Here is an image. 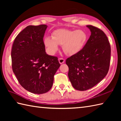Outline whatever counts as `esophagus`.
<instances>
[{
	"label": "esophagus",
	"instance_id": "esophagus-1",
	"mask_svg": "<svg viewBox=\"0 0 121 121\" xmlns=\"http://www.w3.org/2000/svg\"><path fill=\"white\" fill-rule=\"evenodd\" d=\"M65 60L63 58H60L59 59V63H60V64L63 63L64 62H65Z\"/></svg>",
	"mask_w": 121,
	"mask_h": 121
}]
</instances>
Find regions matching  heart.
<instances>
[{
  "label": "heart",
  "mask_w": 121,
  "mask_h": 121,
  "mask_svg": "<svg viewBox=\"0 0 121 121\" xmlns=\"http://www.w3.org/2000/svg\"><path fill=\"white\" fill-rule=\"evenodd\" d=\"M87 40V35L82 30L59 29L52 33V37L44 39L48 51L53 54L58 49V45H62L64 52L67 55L73 56L83 48Z\"/></svg>",
  "instance_id": "1"
}]
</instances>
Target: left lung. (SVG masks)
<instances>
[{
    "label": "left lung",
    "mask_w": 121,
    "mask_h": 121,
    "mask_svg": "<svg viewBox=\"0 0 121 121\" xmlns=\"http://www.w3.org/2000/svg\"><path fill=\"white\" fill-rule=\"evenodd\" d=\"M91 35L78 53L66 60L68 76L73 87L80 91L91 88L108 72L111 47L105 33L98 28L87 25Z\"/></svg>",
    "instance_id": "left-lung-1"
}]
</instances>
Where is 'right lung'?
Masks as SVG:
<instances>
[{"label": "right lung", "mask_w": 121, "mask_h": 121, "mask_svg": "<svg viewBox=\"0 0 121 121\" xmlns=\"http://www.w3.org/2000/svg\"><path fill=\"white\" fill-rule=\"evenodd\" d=\"M47 26L29 25L15 37L11 50L12 68L26 91L44 94L52 87L60 65L56 56L47 55L43 38Z\"/></svg>", "instance_id": "right-lung-1"}]
</instances>
